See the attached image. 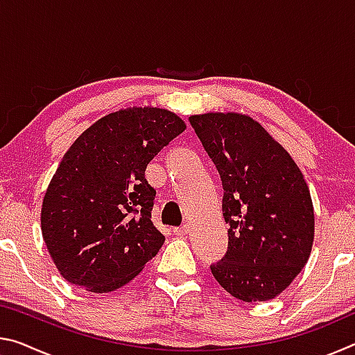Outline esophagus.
I'll return each instance as SVG.
<instances>
[{
  "mask_svg": "<svg viewBox=\"0 0 355 355\" xmlns=\"http://www.w3.org/2000/svg\"><path fill=\"white\" fill-rule=\"evenodd\" d=\"M188 233H189V227L188 225L173 228V235H175V236H186V235H188Z\"/></svg>",
  "mask_w": 355,
  "mask_h": 355,
  "instance_id": "obj_1",
  "label": "esophagus"
}]
</instances>
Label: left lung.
Returning <instances> with one entry per match:
<instances>
[{"mask_svg":"<svg viewBox=\"0 0 355 355\" xmlns=\"http://www.w3.org/2000/svg\"><path fill=\"white\" fill-rule=\"evenodd\" d=\"M189 122L224 188L228 250L211 266L214 279L244 302L274 299L302 271L313 248V202L302 172L248 114H194Z\"/></svg>","mask_w":355,"mask_h":355,"instance_id":"1","label":"left lung"}]
</instances>
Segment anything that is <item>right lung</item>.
<instances>
[{"mask_svg": "<svg viewBox=\"0 0 355 355\" xmlns=\"http://www.w3.org/2000/svg\"><path fill=\"white\" fill-rule=\"evenodd\" d=\"M186 130L158 106L106 114L76 137L45 191L42 236L59 274L91 293L127 285L158 254L146 169Z\"/></svg>", "mask_w": 355, "mask_h": 355, "instance_id": "right-lung-1", "label": "right lung"}]
</instances>
